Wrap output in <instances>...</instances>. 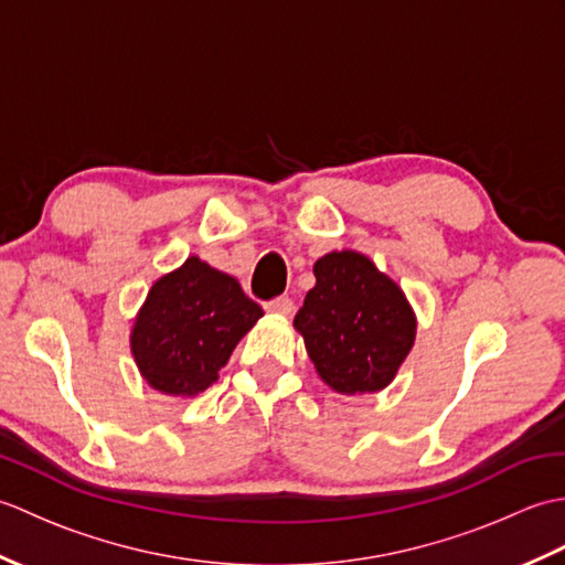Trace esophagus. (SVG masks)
<instances>
[{"mask_svg": "<svg viewBox=\"0 0 565 565\" xmlns=\"http://www.w3.org/2000/svg\"><path fill=\"white\" fill-rule=\"evenodd\" d=\"M264 310H267V313H276V316H289V313H294V301L289 296H276V298H271V301L264 303Z\"/></svg>", "mask_w": 565, "mask_h": 565, "instance_id": "obj_1", "label": "esophagus"}]
</instances>
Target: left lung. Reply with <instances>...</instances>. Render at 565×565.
Instances as JSON below:
<instances>
[{
  "label": "left lung",
  "instance_id": "obj_1",
  "mask_svg": "<svg viewBox=\"0 0 565 565\" xmlns=\"http://www.w3.org/2000/svg\"><path fill=\"white\" fill-rule=\"evenodd\" d=\"M313 274L294 326L320 379L347 395L388 386L415 342V316L398 284L352 249L320 257Z\"/></svg>",
  "mask_w": 565,
  "mask_h": 565
}]
</instances>
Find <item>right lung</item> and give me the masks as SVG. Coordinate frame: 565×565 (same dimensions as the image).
Here are the masks:
<instances>
[{
    "label": "right lung",
    "mask_w": 565,
    "mask_h": 565,
    "mask_svg": "<svg viewBox=\"0 0 565 565\" xmlns=\"http://www.w3.org/2000/svg\"><path fill=\"white\" fill-rule=\"evenodd\" d=\"M264 316L237 279L189 257L140 308L130 347L154 391L196 395L218 379L239 338Z\"/></svg>",
    "instance_id": "right-lung-1"
}]
</instances>
